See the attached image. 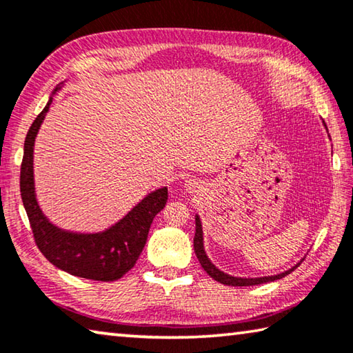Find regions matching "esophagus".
<instances>
[{
  "label": "esophagus",
  "mask_w": 353,
  "mask_h": 353,
  "mask_svg": "<svg viewBox=\"0 0 353 353\" xmlns=\"http://www.w3.org/2000/svg\"><path fill=\"white\" fill-rule=\"evenodd\" d=\"M196 187H198V183H196V181H185V190L194 191Z\"/></svg>",
  "instance_id": "34e87169"
}]
</instances>
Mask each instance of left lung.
<instances>
[{"label":"left lung","mask_w":353,"mask_h":353,"mask_svg":"<svg viewBox=\"0 0 353 353\" xmlns=\"http://www.w3.org/2000/svg\"><path fill=\"white\" fill-rule=\"evenodd\" d=\"M322 123H324V121H322ZM324 126H325V123H324ZM325 129H327V126H325ZM194 221H196V234H194V252H196V256H198L202 270H204L213 280H216V282L223 283V285L250 286V285H260V283L274 282V280H279V279H282L285 276H288L290 272L294 271L296 268L302 263V261H299L296 266L290 268V270L285 271V272L276 274V276H265V277H235V276H230V274L218 270V268L212 263V260L207 256L205 249H204V234H202V223H201L199 214H196Z\"/></svg>","instance_id":"left-lung-1"}]
</instances>
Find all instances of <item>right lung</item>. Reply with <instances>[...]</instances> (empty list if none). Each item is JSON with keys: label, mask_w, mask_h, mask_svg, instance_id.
Segmentation results:
<instances>
[{"label": "right lung", "mask_w": 353, "mask_h": 353, "mask_svg": "<svg viewBox=\"0 0 353 353\" xmlns=\"http://www.w3.org/2000/svg\"><path fill=\"white\" fill-rule=\"evenodd\" d=\"M63 85L52 90L45 109L34 119L25 140L20 191L35 243L48 261L71 276L112 282L121 279L132 268L145 248L149 227L168 201V188L162 187L146 194L128 214L101 232H74L56 225L41 210L35 193L34 146L41 123L46 117L52 98Z\"/></svg>", "instance_id": "obj_1"}]
</instances>
